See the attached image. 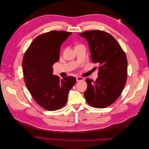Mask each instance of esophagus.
<instances>
[{
    "mask_svg": "<svg viewBox=\"0 0 149 149\" xmlns=\"http://www.w3.org/2000/svg\"><path fill=\"white\" fill-rule=\"evenodd\" d=\"M83 78L82 77H81V76H78V77L76 78V81L77 82L81 81H83Z\"/></svg>",
    "mask_w": 149,
    "mask_h": 149,
    "instance_id": "1",
    "label": "esophagus"
}]
</instances>
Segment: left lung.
I'll list each match as a JSON object with an SVG mask.
<instances>
[{
    "label": "left lung",
    "mask_w": 149,
    "mask_h": 149,
    "mask_svg": "<svg viewBox=\"0 0 149 149\" xmlns=\"http://www.w3.org/2000/svg\"><path fill=\"white\" fill-rule=\"evenodd\" d=\"M88 41L91 60L98 65L96 81L86 78L84 93L89 105L104 108L119 97L125 86L127 74L125 54L116 39L106 31L89 30L79 34Z\"/></svg>",
    "instance_id": "left-lung-1"
}]
</instances>
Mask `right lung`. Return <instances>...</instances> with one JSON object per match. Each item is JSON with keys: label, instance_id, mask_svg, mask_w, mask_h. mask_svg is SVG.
Segmentation results:
<instances>
[{"label": "right lung", "instance_id": "add662e5", "mask_svg": "<svg viewBox=\"0 0 149 149\" xmlns=\"http://www.w3.org/2000/svg\"><path fill=\"white\" fill-rule=\"evenodd\" d=\"M71 34L51 31L34 39L24 56L22 66L26 86L35 101L44 109L56 111L67 102L76 83L73 76L60 79L53 74V65L59 60L61 45Z\"/></svg>", "mask_w": 149, "mask_h": 149}]
</instances>
